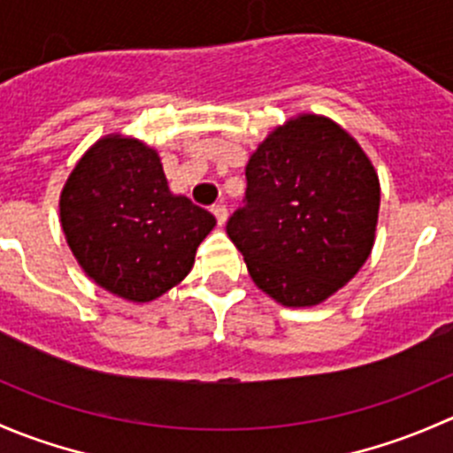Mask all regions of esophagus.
<instances>
[{"mask_svg": "<svg viewBox=\"0 0 453 453\" xmlns=\"http://www.w3.org/2000/svg\"><path fill=\"white\" fill-rule=\"evenodd\" d=\"M212 214L214 217H217V221H219V226H226V221H227V208L226 205H212Z\"/></svg>", "mask_w": 453, "mask_h": 453, "instance_id": "esophagus-1", "label": "esophagus"}]
</instances>
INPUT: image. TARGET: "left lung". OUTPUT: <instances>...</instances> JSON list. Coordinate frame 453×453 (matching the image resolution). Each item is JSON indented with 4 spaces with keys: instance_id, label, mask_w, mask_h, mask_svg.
<instances>
[{
    "instance_id": "obj_1",
    "label": "left lung",
    "mask_w": 453,
    "mask_h": 453,
    "mask_svg": "<svg viewBox=\"0 0 453 453\" xmlns=\"http://www.w3.org/2000/svg\"><path fill=\"white\" fill-rule=\"evenodd\" d=\"M248 205L227 221L258 289L282 307H315L366 263L381 188L357 140L326 116L300 113L250 157Z\"/></svg>"
}]
</instances>
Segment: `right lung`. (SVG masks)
Wrapping results in <instances>:
<instances>
[{
  "instance_id": "right-lung-1",
  "label": "right lung",
  "mask_w": 453,
  "mask_h": 453,
  "mask_svg": "<svg viewBox=\"0 0 453 453\" xmlns=\"http://www.w3.org/2000/svg\"><path fill=\"white\" fill-rule=\"evenodd\" d=\"M58 212L87 276L138 304L180 285L217 226L208 210L171 193L157 150L122 134L85 150L63 186Z\"/></svg>"
}]
</instances>
